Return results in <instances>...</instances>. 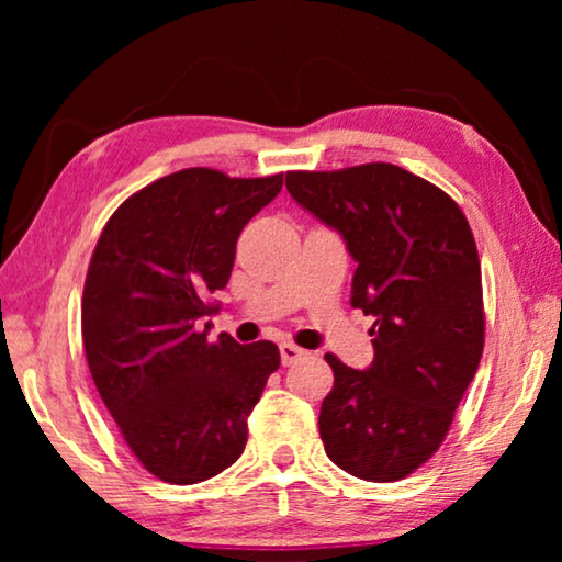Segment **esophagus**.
Segmentation results:
<instances>
[{
    "instance_id": "34e87169",
    "label": "esophagus",
    "mask_w": 562,
    "mask_h": 562,
    "mask_svg": "<svg viewBox=\"0 0 562 562\" xmlns=\"http://www.w3.org/2000/svg\"><path fill=\"white\" fill-rule=\"evenodd\" d=\"M280 357H282V364L290 367V364H297L300 359L307 357V349H300L297 345H292V341H282Z\"/></svg>"
}]
</instances>
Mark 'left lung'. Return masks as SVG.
I'll list each match as a JSON object with an SVG mask.
<instances>
[{"label":"left lung","mask_w":562,"mask_h":562,"mask_svg":"<svg viewBox=\"0 0 562 562\" xmlns=\"http://www.w3.org/2000/svg\"><path fill=\"white\" fill-rule=\"evenodd\" d=\"M288 190L357 262L351 307L374 317L364 372L325 355L319 436L341 471L389 483L439 451L483 355L481 262L453 198L392 164L290 170Z\"/></svg>","instance_id":"left-lung-1"}]
</instances>
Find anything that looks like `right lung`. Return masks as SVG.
Instances as JSON below:
<instances>
[{
	"label": "right lung",
	"instance_id": "1",
	"mask_svg": "<svg viewBox=\"0 0 562 562\" xmlns=\"http://www.w3.org/2000/svg\"><path fill=\"white\" fill-rule=\"evenodd\" d=\"M282 173L231 178L186 168L140 188L91 255L81 337L123 441L156 479L190 486L240 459L247 416L280 367L272 341L207 339L211 294L231 280L243 227Z\"/></svg>",
	"mask_w": 562,
	"mask_h": 562
}]
</instances>
